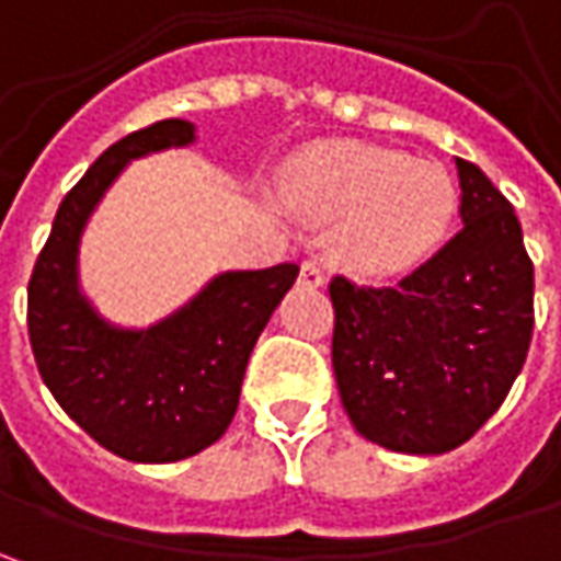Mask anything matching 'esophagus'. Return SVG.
<instances>
[{
	"label": "esophagus",
	"mask_w": 561,
	"mask_h": 561,
	"mask_svg": "<svg viewBox=\"0 0 561 561\" xmlns=\"http://www.w3.org/2000/svg\"><path fill=\"white\" fill-rule=\"evenodd\" d=\"M299 280H302L306 287H324V284H328L324 265H321V262H314V259H309V262L302 265V271H299Z\"/></svg>",
	"instance_id": "obj_1"
}]
</instances>
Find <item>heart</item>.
Returning a JSON list of instances; mask_svg holds the SVG:
<instances>
[{
	"label": "heart",
	"instance_id": "1",
	"mask_svg": "<svg viewBox=\"0 0 561 561\" xmlns=\"http://www.w3.org/2000/svg\"><path fill=\"white\" fill-rule=\"evenodd\" d=\"M287 196L309 218L340 221L336 259L362 277L424 265L459 205L446 168L368 142H336L309 156L293 171Z\"/></svg>",
	"mask_w": 561,
	"mask_h": 561
}]
</instances>
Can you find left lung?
<instances>
[{"mask_svg":"<svg viewBox=\"0 0 561 561\" xmlns=\"http://www.w3.org/2000/svg\"><path fill=\"white\" fill-rule=\"evenodd\" d=\"M462 230L397 287L331 280L334 375L365 440L440 456L503 405L528 358L534 265L515 208L456 159Z\"/></svg>","mask_w":561,"mask_h":561,"instance_id":"obj_1","label":"left lung"}]
</instances>
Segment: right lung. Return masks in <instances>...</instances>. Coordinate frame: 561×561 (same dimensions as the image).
I'll list each match as a JSON object with an SVG mask.
<instances>
[{"instance_id": "1", "label": "right lung", "mask_w": 561, "mask_h": 561, "mask_svg": "<svg viewBox=\"0 0 561 561\" xmlns=\"http://www.w3.org/2000/svg\"><path fill=\"white\" fill-rule=\"evenodd\" d=\"M193 140L196 124L168 118L108 146L58 205L27 287L33 358L49 393L127 462H181L225 434L252 346L299 274L293 262L225 271L149 328H121L96 312L77 265L90 215L134 159Z\"/></svg>"}]
</instances>
